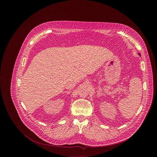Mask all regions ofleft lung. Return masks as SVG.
Instances as JSON below:
<instances>
[{"mask_svg":"<svg viewBox=\"0 0 157 157\" xmlns=\"http://www.w3.org/2000/svg\"><path fill=\"white\" fill-rule=\"evenodd\" d=\"M139 55H141V54H140V53H139Z\"/></svg>","mask_w":157,"mask_h":157,"instance_id":"1","label":"left lung"}]
</instances>
